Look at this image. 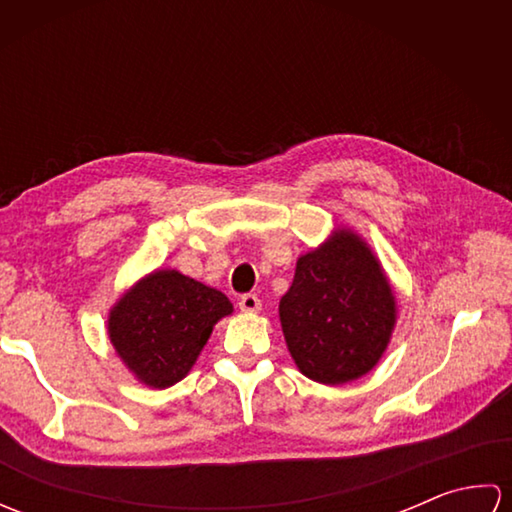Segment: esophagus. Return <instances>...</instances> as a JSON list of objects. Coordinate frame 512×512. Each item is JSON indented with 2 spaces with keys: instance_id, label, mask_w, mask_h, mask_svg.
I'll list each match as a JSON object with an SVG mask.
<instances>
[{
  "instance_id": "obj_1",
  "label": "esophagus",
  "mask_w": 512,
  "mask_h": 512,
  "mask_svg": "<svg viewBox=\"0 0 512 512\" xmlns=\"http://www.w3.org/2000/svg\"><path fill=\"white\" fill-rule=\"evenodd\" d=\"M239 310L242 312H259L262 310V301H259L257 295H242L239 297Z\"/></svg>"
}]
</instances>
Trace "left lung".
<instances>
[{
    "mask_svg": "<svg viewBox=\"0 0 512 512\" xmlns=\"http://www.w3.org/2000/svg\"><path fill=\"white\" fill-rule=\"evenodd\" d=\"M279 319L301 374L343 385L383 356L396 306L372 250L341 231L299 257L292 286L279 301Z\"/></svg>",
    "mask_w": 512,
    "mask_h": 512,
    "instance_id": "left-lung-1",
    "label": "left lung"
}]
</instances>
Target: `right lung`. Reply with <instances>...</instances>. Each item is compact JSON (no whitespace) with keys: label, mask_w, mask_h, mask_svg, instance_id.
Here are the masks:
<instances>
[{"label":"right lung","mask_w":512,"mask_h":512,"mask_svg":"<svg viewBox=\"0 0 512 512\" xmlns=\"http://www.w3.org/2000/svg\"><path fill=\"white\" fill-rule=\"evenodd\" d=\"M233 312L220 290L176 270H158L110 312V339L145 385L165 389L187 376L213 325Z\"/></svg>","instance_id":"right-lung-1"}]
</instances>
